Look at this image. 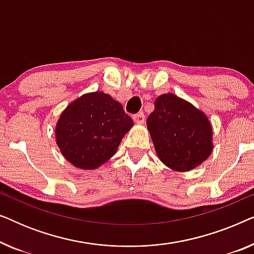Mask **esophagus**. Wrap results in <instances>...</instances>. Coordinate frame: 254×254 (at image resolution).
<instances>
[{"mask_svg":"<svg viewBox=\"0 0 254 254\" xmlns=\"http://www.w3.org/2000/svg\"><path fill=\"white\" fill-rule=\"evenodd\" d=\"M133 119H134V121L136 124H143L144 121H145V116L142 112H140V113H136V114H134L133 116Z\"/></svg>","mask_w":254,"mask_h":254,"instance_id":"esophagus-1","label":"esophagus"}]
</instances>
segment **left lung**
<instances>
[{"mask_svg": "<svg viewBox=\"0 0 254 254\" xmlns=\"http://www.w3.org/2000/svg\"><path fill=\"white\" fill-rule=\"evenodd\" d=\"M147 124L156 152L169 168L190 171L211 154L213 130L207 117L172 93L155 100Z\"/></svg>", "mask_w": 254, "mask_h": 254, "instance_id": "1", "label": "left lung"}]
</instances>
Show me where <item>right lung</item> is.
<instances>
[{
    "label": "right lung",
    "instance_id": "1",
    "mask_svg": "<svg viewBox=\"0 0 254 254\" xmlns=\"http://www.w3.org/2000/svg\"><path fill=\"white\" fill-rule=\"evenodd\" d=\"M133 120L104 92L79 97L58 121L55 136L62 155L79 169L98 168L116 154Z\"/></svg>",
    "mask_w": 254,
    "mask_h": 254
}]
</instances>
